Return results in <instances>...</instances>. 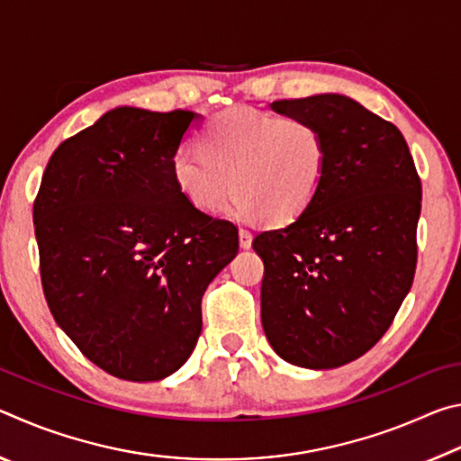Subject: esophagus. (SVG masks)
Segmentation results:
<instances>
[{
    "instance_id": "1",
    "label": "esophagus",
    "mask_w": 461,
    "mask_h": 461,
    "mask_svg": "<svg viewBox=\"0 0 461 461\" xmlns=\"http://www.w3.org/2000/svg\"><path fill=\"white\" fill-rule=\"evenodd\" d=\"M240 246L248 249L249 246H252V231L248 230H240Z\"/></svg>"
}]
</instances>
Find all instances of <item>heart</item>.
I'll use <instances>...</instances> for the list:
<instances>
[{
    "label": "heart",
    "mask_w": 461,
    "mask_h": 461,
    "mask_svg": "<svg viewBox=\"0 0 461 461\" xmlns=\"http://www.w3.org/2000/svg\"><path fill=\"white\" fill-rule=\"evenodd\" d=\"M199 146L175 154L173 178L203 213H213L233 186L230 215L288 223L311 205L327 170V144L317 126L248 107L215 115Z\"/></svg>",
    "instance_id": "b5f03b06"
}]
</instances>
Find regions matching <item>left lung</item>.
<instances>
[{"instance_id":"8db88e82","label":"left lung","mask_w":461,"mask_h":461,"mask_svg":"<svg viewBox=\"0 0 461 461\" xmlns=\"http://www.w3.org/2000/svg\"><path fill=\"white\" fill-rule=\"evenodd\" d=\"M270 107L319 128L327 170L305 212L252 241L264 262L262 327L285 362L339 368L386 333L411 291L420 181L399 128L352 97Z\"/></svg>"}]
</instances>
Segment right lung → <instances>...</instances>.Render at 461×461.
Masks as SVG:
<instances>
[{
	"label": "right lung",
	"mask_w": 461,
	"mask_h": 461,
	"mask_svg": "<svg viewBox=\"0 0 461 461\" xmlns=\"http://www.w3.org/2000/svg\"><path fill=\"white\" fill-rule=\"evenodd\" d=\"M194 112L115 107L50 156L34 201L54 321L112 376L154 382L197 346L207 286L238 254L236 225L176 189Z\"/></svg>",
	"instance_id": "add662e5"
}]
</instances>
